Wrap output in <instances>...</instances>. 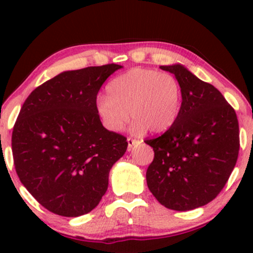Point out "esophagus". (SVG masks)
<instances>
[{
    "instance_id": "1",
    "label": "esophagus",
    "mask_w": 253,
    "mask_h": 253,
    "mask_svg": "<svg viewBox=\"0 0 253 253\" xmlns=\"http://www.w3.org/2000/svg\"><path fill=\"white\" fill-rule=\"evenodd\" d=\"M126 141H127V148H129V150H131V148H132L134 145L139 143V141L136 140V139H132V138H127Z\"/></svg>"
}]
</instances>
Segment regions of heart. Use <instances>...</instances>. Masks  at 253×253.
<instances>
[{"mask_svg": "<svg viewBox=\"0 0 253 253\" xmlns=\"http://www.w3.org/2000/svg\"><path fill=\"white\" fill-rule=\"evenodd\" d=\"M181 105L182 87L174 76L136 68L109 82L107 96L96 99L95 110L103 126L113 132L123 129L130 114L134 120L133 133H144L147 129L159 133L174 126Z\"/></svg>", "mask_w": 253, "mask_h": 253, "instance_id": "obj_1", "label": "heart"}]
</instances>
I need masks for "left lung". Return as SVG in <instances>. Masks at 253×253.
I'll return each instance as SVG.
<instances>
[{
  "label": "left lung",
  "instance_id": "8db88e82",
  "mask_svg": "<svg viewBox=\"0 0 253 253\" xmlns=\"http://www.w3.org/2000/svg\"><path fill=\"white\" fill-rule=\"evenodd\" d=\"M160 68L175 75L182 87V105L174 126L160 137L145 140L154 151L147 186L169 210H195L219 195L236 165L237 116L219 89L184 65Z\"/></svg>",
  "mask_w": 253,
  "mask_h": 253
}]
</instances>
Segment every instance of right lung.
Wrapping results in <instances>:
<instances>
[{
  "mask_svg": "<svg viewBox=\"0 0 253 253\" xmlns=\"http://www.w3.org/2000/svg\"><path fill=\"white\" fill-rule=\"evenodd\" d=\"M119 64L63 71L25 100L12 131L16 172L51 213L76 217L98 206L109 171L126 153V138L107 130L96 95Z\"/></svg>",
  "mask_w": 253,
  "mask_h": 253,
  "instance_id": "obj_1",
  "label": "right lung"
}]
</instances>
